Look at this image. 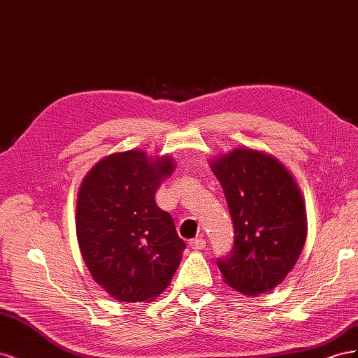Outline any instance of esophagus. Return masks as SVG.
<instances>
[{"label": "esophagus", "mask_w": 358, "mask_h": 358, "mask_svg": "<svg viewBox=\"0 0 358 358\" xmlns=\"http://www.w3.org/2000/svg\"><path fill=\"white\" fill-rule=\"evenodd\" d=\"M189 246L192 249H196V251H201V249L206 248V241L203 239V237H197V239L189 241Z\"/></svg>", "instance_id": "obj_1"}]
</instances>
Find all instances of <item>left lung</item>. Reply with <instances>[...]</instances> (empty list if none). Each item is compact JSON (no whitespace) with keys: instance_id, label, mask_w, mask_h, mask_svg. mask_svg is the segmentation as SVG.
I'll use <instances>...</instances> for the list:
<instances>
[{"instance_id":"1","label":"left lung","mask_w":358,"mask_h":358,"mask_svg":"<svg viewBox=\"0 0 358 358\" xmlns=\"http://www.w3.org/2000/svg\"><path fill=\"white\" fill-rule=\"evenodd\" d=\"M233 220L231 252L216 259L224 280L246 296L268 292L294 267L306 241L305 201L280 162L239 148L210 162Z\"/></svg>"}]
</instances>
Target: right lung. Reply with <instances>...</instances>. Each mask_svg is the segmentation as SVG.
<instances>
[{
	"instance_id": "add662e5",
	"label": "right lung",
	"mask_w": 358,
	"mask_h": 358,
	"mask_svg": "<svg viewBox=\"0 0 358 358\" xmlns=\"http://www.w3.org/2000/svg\"><path fill=\"white\" fill-rule=\"evenodd\" d=\"M175 170L170 157L127 150L103 158L83 179L76 231L86 267L119 301H150L178 270L183 242L154 197Z\"/></svg>"
}]
</instances>
